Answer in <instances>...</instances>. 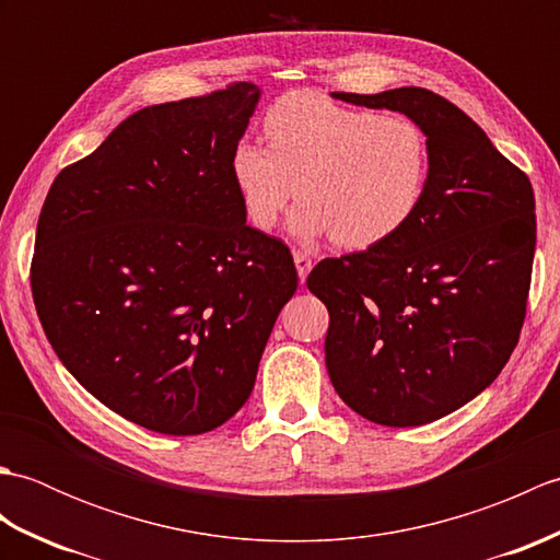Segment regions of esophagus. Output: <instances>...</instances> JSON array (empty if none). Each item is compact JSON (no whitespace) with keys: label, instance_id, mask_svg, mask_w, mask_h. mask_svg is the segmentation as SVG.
Masks as SVG:
<instances>
[{"label":"esophagus","instance_id":"34e87169","mask_svg":"<svg viewBox=\"0 0 560 560\" xmlns=\"http://www.w3.org/2000/svg\"><path fill=\"white\" fill-rule=\"evenodd\" d=\"M293 261H295V269H299L301 281H305V277L313 269V257L307 255L305 249H293Z\"/></svg>","mask_w":560,"mask_h":560}]
</instances>
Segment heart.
<instances>
[{"label":"heart","mask_w":560,"mask_h":560,"mask_svg":"<svg viewBox=\"0 0 560 560\" xmlns=\"http://www.w3.org/2000/svg\"><path fill=\"white\" fill-rule=\"evenodd\" d=\"M269 147L237 141L233 185L247 221L271 231L299 192L291 231L301 241L331 235L368 249L399 235L431 183V141L407 115L351 108L315 91L279 98L265 115Z\"/></svg>","instance_id":"obj_1"}]
</instances>
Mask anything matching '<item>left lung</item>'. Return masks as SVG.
Returning <instances> with one entry per match:
<instances>
[{"instance_id":"obj_1","label":"left lung","mask_w":560,"mask_h":560,"mask_svg":"<svg viewBox=\"0 0 560 560\" xmlns=\"http://www.w3.org/2000/svg\"><path fill=\"white\" fill-rule=\"evenodd\" d=\"M335 98L404 113L431 141V183L407 229L307 277L329 311L337 395L373 423L423 425L489 387L517 347L537 245L532 183L433 91Z\"/></svg>"}]
</instances>
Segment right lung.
I'll use <instances>...</instances> for the list:
<instances>
[{"instance_id": "obj_1", "label": "right lung", "mask_w": 560, "mask_h": 560, "mask_svg": "<svg viewBox=\"0 0 560 560\" xmlns=\"http://www.w3.org/2000/svg\"><path fill=\"white\" fill-rule=\"evenodd\" d=\"M237 81L151 105L55 177L31 291L47 341L93 397L165 435H199L247 401L291 249L245 223L233 147L259 101Z\"/></svg>"}]
</instances>
